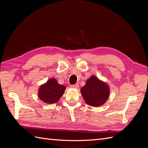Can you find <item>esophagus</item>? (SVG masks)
Here are the masks:
<instances>
[{"instance_id":"34e87169","label":"esophagus","mask_w":148,"mask_h":148,"mask_svg":"<svg viewBox=\"0 0 148 148\" xmlns=\"http://www.w3.org/2000/svg\"><path fill=\"white\" fill-rule=\"evenodd\" d=\"M78 87H79V86H78V84H74V85H71V88H75V89L78 88Z\"/></svg>"}]
</instances>
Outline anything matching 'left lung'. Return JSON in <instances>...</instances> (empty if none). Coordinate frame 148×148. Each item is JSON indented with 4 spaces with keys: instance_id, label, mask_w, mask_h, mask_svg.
<instances>
[{
    "instance_id": "left-lung-1",
    "label": "left lung",
    "mask_w": 148,
    "mask_h": 148,
    "mask_svg": "<svg viewBox=\"0 0 148 148\" xmlns=\"http://www.w3.org/2000/svg\"><path fill=\"white\" fill-rule=\"evenodd\" d=\"M80 91L85 102L95 107L104 104L110 96L109 84L95 75L87 79Z\"/></svg>"
}]
</instances>
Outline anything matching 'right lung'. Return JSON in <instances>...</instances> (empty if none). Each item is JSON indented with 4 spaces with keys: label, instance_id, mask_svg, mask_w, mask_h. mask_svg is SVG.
<instances>
[{
    "label": "right lung",
    "instance_id": "1",
    "mask_svg": "<svg viewBox=\"0 0 148 148\" xmlns=\"http://www.w3.org/2000/svg\"><path fill=\"white\" fill-rule=\"evenodd\" d=\"M66 86L59 84L57 79L52 78L39 88L38 97L47 104H53L59 101L63 96Z\"/></svg>",
    "mask_w": 148,
    "mask_h": 148
}]
</instances>
